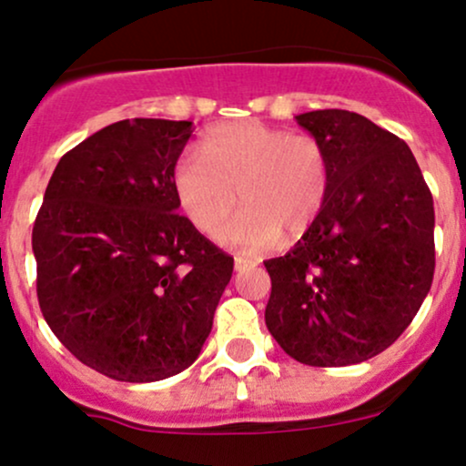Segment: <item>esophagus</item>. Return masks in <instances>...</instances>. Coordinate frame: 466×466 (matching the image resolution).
<instances>
[{
    "label": "esophagus",
    "instance_id": "esophagus-1",
    "mask_svg": "<svg viewBox=\"0 0 466 466\" xmlns=\"http://www.w3.org/2000/svg\"><path fill=\"white\" fill-rule=\"evenodd\" d=\"M251 267H256V263H254V260L245 258V256H237V258H234V269H237V271L251 269Z\"/></svg>",
    "mask_w": 466,
    "mask_h": 466
}]
</instances>
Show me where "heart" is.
<instances>
[{"label": "heart", "instance_id": "heart-1", "mask_svg": "<svg viewBox=\"0 0 466 466\" xmlns=\"http://www.w3.org/2000/svg\"><path fill=\"white\" fill-rule=\"evenodd\" d=\"M200 153H184L173 166L179 208L203 234L217 232L240 199L245 203L218 240L267 249L285 234L298 240L322 212L330 186L324 147L260 122H228L201 140Z\"/></svg>", "mask_w": 466, "mask_h": 466}]
</instances>
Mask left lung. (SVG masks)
<instances>
[{
  "label": "left lung",
  "instance_id": "obj_1",
  "mask_svg": "<svg viewBox=\"0 0 466 466\" xmlns=\"http://www.w3.org/2000/svg\"><path fill=\"white\" fill-rule=\"evenodd\" d=\"M324 147L329 197L304 237L265 260V324L318 368L352 366L399 339L434 280V199L410 147L360 114L296 116Z\"/></svg>",
  "mask_w": 466,
  "mask_h": 466
}]
</instances>
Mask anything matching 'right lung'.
Wrapping results in <instances>:
<instances>
[{"mask_svg": "<svg viewBox=\"0 0 466 466\" xmlns=\"http://www.w3.org/2000/svg\"><path fill=\"white\" fill-rule=\"evenodd\" d=\"M188 120L133 117L67 151L32 228L36 298L66 349L116 381L173 377L199 357L234 258L177 212Z\"/></svg>", "mask_w": 466, "mask_h": 466, "instance_id": "obj_1", "label": "right lung"}]
</instances>
